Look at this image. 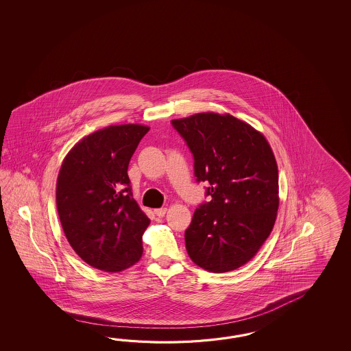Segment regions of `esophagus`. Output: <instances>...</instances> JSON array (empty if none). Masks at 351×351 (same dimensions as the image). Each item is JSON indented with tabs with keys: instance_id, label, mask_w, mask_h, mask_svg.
<instances>
[{
	"instance_id": "34e87169",
	"label": "esophagus",
	"mask_w": 351,
	"mask_h": 351,
	"mask_svg": "<svg viewBox=\"0 0 351 351\" xmlns=\"http://www.w3.org/2000/svg\"><path fill=\"white\" fill-rule=\"evenodd\" d=\"M165 212H167V208H158L154 210V215H156L158 218H162V217H165Z\"/></svg>"
}]
</instances>
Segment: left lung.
Wrapping results in <instances>:
<instances>
[{
  "label": "left lung",
  "mask_w": 351,
  "mask_h": 351,
  "mask_svg": "<svg viewBox=\"0 0 351 351\" xmlns=\"http://www.w3.org/2000/svg\"><path fill=\"white\" fill-rule=\"evenodd\" d=\"M193 154L204 202L186 230L191 260L209 272L239 269L258 252L276 221L278 171L266 138L230 114L172 120Z\"/></svg>",
  "instance_id": "8db88e82"
}]
</instances>
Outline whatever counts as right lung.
Listing matches in <instances>:
<instances>
[{"label": "right lung", "mask_w": 351, "mask_h": 351, "mask_svg": "<svg viewBox=\"0 0 351 351\" xmlns=\"http://www.w3.org/2000/svg\"><path fill=\"white\" fill-rule=\"evenodd\" d=\"M149 128L110 125L85 136L62 162L56 184L60 222L90 266L119 272L141 260L150 219L133 198L128 165Z\"/></svg>", "instance_id": "right-lung-1"}]
</instances>
